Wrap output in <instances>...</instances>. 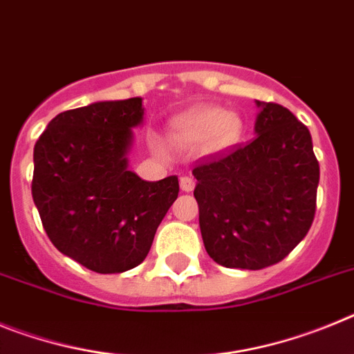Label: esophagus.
<instances>
[{
	"mask_svg": "<svg viewBox=\"0 0 354 354\" xmlns=\"http://www.w3.org/2000/svg\"><path fill=\"white\" fill-rule=\"evenodd\" d=\"M193 187H195V180L192 177H180V189L186 193L193 192Z\"/></svg>",
	"mask_w": 354,
	"mask_h": 354,
	"instance_id": "obj_1",
	"label": "esophagus"
}]
</instances>
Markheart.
<instances>
[{
	"label": "heart",
	"mask_w": 354,
	"mask_h": 354,
	"mask_svg": "<svg viewBox=\"0 0 354 354\" xmlns=\"http://www.w3.org/2000/svg\"><path fill=\"white\" fill-rule=\"evenodd\" d=\"M243 118L236 111L214 104H202L177 115L170 124V140L184 149L204 154H221L232 149L243 136Z\"/></svg>",
	"instance_id": "b5f03b06"
}]
</instances>
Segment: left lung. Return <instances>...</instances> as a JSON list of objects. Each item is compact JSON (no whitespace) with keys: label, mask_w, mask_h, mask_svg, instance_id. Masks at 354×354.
I'll list each match as a JSON object with an SVG mask.
<instances>
[{"label":"left lung","mask_w":354,"mask_h":354,"mask_svg":"<svg viewBox=\"0 0 354 354\" xmlns=\"http://www.w3.org/2000/svg\"><path fill=\"white\" fill-rule=\"evenodd\" d=\"M255 104L257 136L193 170L205 250L236 270H262L287 257L310 230L317 198L310 131L283 106Z\"/></svg>","instance_id":"1"}]
</instances>
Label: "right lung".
Wrapping results in <instances>:
<instances>
[{"label": "right lung", "mask_w": 354, "mask_h": 354, "mask_svg": "<svg viewBox=\"0 0 354 354\" xmlns=\"http://www.w3.org/2000/svg\"><path fill=\"white\" fill-rule=\"evenodd\" d=\"M142 97L99 101L56 115L33 150L31 195L44 230L64 255L95 273L145 261L179 195V179L149 183L129 170Z\"/></svg>", "instance_id": "1"}]
</instances>
